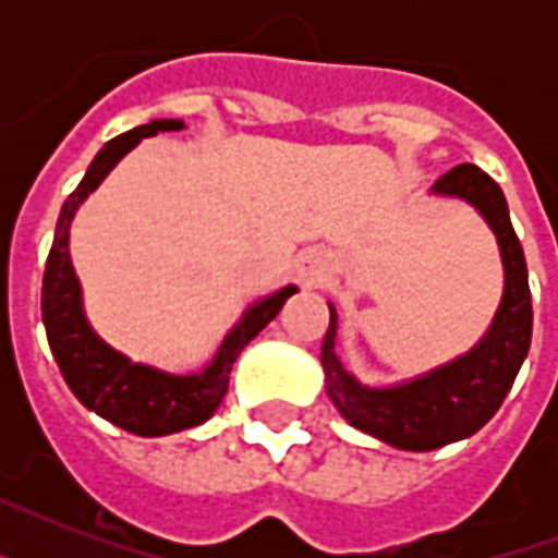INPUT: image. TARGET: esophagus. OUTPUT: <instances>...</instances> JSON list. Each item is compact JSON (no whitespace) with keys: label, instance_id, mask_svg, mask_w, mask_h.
<instances>
[{"label":"esophagus","instance_id":"obj_1","mask_svg":"<svg viewBox=\"0 0 558 558\" xmlns=\"http://www.w3.org/2000/svg\"><path fill=\"white\" fill-rule=\"evenodd\" d=\"M301 278L306 280V287H313V283L322 280V271L315 269V266H301Z\"/></svg>","mask_w":558,"mask_h":558}]
</instances>
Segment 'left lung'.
Returning <instances> with one entry per match:
<instances>
[{
	"mask_svg": "<svg viewBox=\"0 0 558 558\" xmlns=\"http://www.w3.org/2000/svg\"><path fill=\"white\" fill-rule=\"evenodd\" d=\"M432 191L475 205L498 236L504 260V298L489 332L466 356L397 388H367L344 371L336 356L339 318L332 306L330 327L322 344V365L332 405L359 432L373 434L381 442L405 451L440 449L484 428L510 393L533 336L527 260L498 182L486 177L477 165H458L442 173Z\"/></svg>",
	"mask_w": 558,
	"mask_h": 558,
	"instance_id": "left-lung-1",
	"label": "left lung"
}]
</instances>
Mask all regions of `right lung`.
<instances>
[{
  "label": "right lung",
  "instance_id": "obj_1",
  "mask_svg": "<svg viewBox=\"0 0 558 558\" xmlns=\"http://www.w3.org/2000/svg\"><path fill=\"white\" fill-rule=\"evenodd\" d=\"M182 126H185L182 121H168V118L150 121L112 138L95 156L81 185L63 202L54 243L48 252L46 275H43V324H46L48 348L54 353L65 385L89 411L138 437H165L205 423L226 397L228 373L234 367L236 356L280 313L287 298L298 292L295 287H283L275 295L263 298L260 304H254L243 315V322L228 332L217 359L205 371L191 376H170L156 367L133 365L92 332L81 306V283L74 278L69 260V226L74 210L81 208V202L142 138L182 130Z\"/></svg>",
  "mask_w": 558,
  "mask_h": 558
}]
</instances>
